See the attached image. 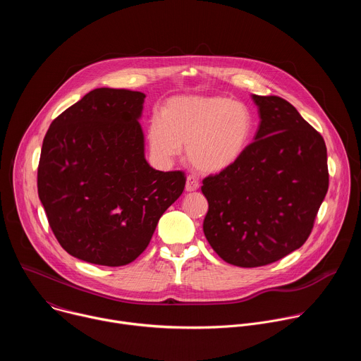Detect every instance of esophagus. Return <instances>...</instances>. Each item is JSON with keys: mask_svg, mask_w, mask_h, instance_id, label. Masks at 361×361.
I'll list each match as a JSON object with an SVG mask.
<instances>
[{"mask_svg": "<svg viewBox=\"0 0 361 361\" xmlns=\"http://www.w3.org/2000/svg\"><path fill=\"white\" fill-rule=\"evenodd\" d=\"M198 187H200L198 180H197L194 176H188V177H187V181H185V191H187V192H191V191L198 190Z\"/></svg>", "mask_w": 361, "mask_h": 361, "instance_id": "esophagus-1", "label": "esophagus"}]
</instances>
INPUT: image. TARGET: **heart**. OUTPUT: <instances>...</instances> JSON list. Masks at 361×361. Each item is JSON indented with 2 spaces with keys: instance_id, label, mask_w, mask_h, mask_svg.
I'll return each instance as SVG.
<instances>
[{
  "instance_id": "1",
  "label": "heart",
  "mask_w": 361,
  "mask_h": 361,
  "mask_svg": "<svg viewBox=\"0 0 361 361\" xmlns=\"http://www.w3.org/2000/svg\"><path fill=\"white\" fill-rule=\"evenodd\" d=\"M254 121L247 107L220 95H184L167 101L152 118L147 137L151 152L170 161L187 147L192 169L205 174L233 167L247 151Z\"/></svg>"
}]
</instances>
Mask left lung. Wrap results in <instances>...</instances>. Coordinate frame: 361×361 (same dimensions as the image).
<instances>
[{
    "mask_svg": "<svg viewBox=\"0 0 361 361\" xmlns=\"http://www.w3.org/2000/svg\"><path fill=\"white\" fill-rule=\"evenodd\" d=\"M260 126L243 157L202 180L204 235L224 262L262 267L300 248L329 190L322 134L281 97L252 95Z\"/></svg>",
    "mask_w": 361,
    "mask_h": 361,
    "instance_id": "left-lung-1",
    "label": "left lung"
}]
</instances>
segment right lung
<instances>
[{"label": "right lung", "instance_id": "right-lung-1", "mask_svg": "<svg viewBox=\"0 0 361 361\" xmlns=\"http://www.w3.org/2000/svg\"><path fill=\"white\" fill-rule=\"evenodd\" d=\"M144 98L140 91L95 88L44 137L38 197L60 245L87 263L134 262L183 194V171L154 170L144 159Z\"/></svg>", "mask_w": 361, "mask_h": 361}]
</instances>
